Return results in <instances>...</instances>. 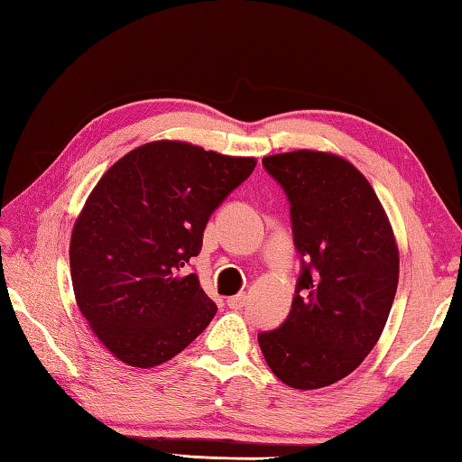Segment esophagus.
<instances>
[{
  "label": "esophagus",
  "instance_id": "34e87169",
  "mask_svg": "<svg viewBox=\"0 0 462 462\" xmlns=\"http://www.w3.org/2000/svg\"><path fill=\"white\" fill-rule=\"evenodd\" d=\"M245 303H246V295H245V293H238V295L228 297V306H230L232 310L245 308Z\"/></svg>",
  "mask_w": 462,
  "mask_h": 462
}]
</instances>
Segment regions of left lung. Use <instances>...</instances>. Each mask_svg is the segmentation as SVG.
I'll use <instances>...</instances> for the list:
<instances>
[{
	"label": "left lung",
	"instance_id": "left-lung-1",
	"mask_svg": "<svg viewBox=\"0 0 462 462\" xmlns=\"http://www.w3.org/2000/svg\"><path fill=\"white\" fill-rule=\"evenodd\" d=\"M263 167L287 193L301 273L289 316L261 332L269 369L289 387L319 389L353 373L385 328L400 250L377 193L342 156L271 154Z\"/></svg>",
	"mask_w": 462,
	"mask_h": 462
}]
</instances>
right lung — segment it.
<instances>
[{
    "instance_id": "right-lung-1",
    "label": "right lung",
    "mask_w": 462,
    "mask_h": 462,
    "mask_svg": "<svg viewBox=\"0 0 462 462\" xmlns=\"http://www.w3.org/2000/svg\"><path fill=\"white\" fill-rule=\"evenodd\" d=\"M256 167L179 140L124 154L93 187L73 226L77 306L116 358L138 369L171 361L217 306L185 267L216 208Z\"/></svg>"
}]
</instances>
